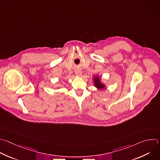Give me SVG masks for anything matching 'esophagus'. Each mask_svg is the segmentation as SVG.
Segmentation results:
<instances>
[{
  "label": "esophagus",
  "instance_id": "esophagus-1",
  "mask_svg": "<svg viewBox=\"0 0 160 160\" xmlns=\"http://www.w3.org/2000/svg\"><path fill=\"white\" fill-rule=\"evenodd\" d=\"M75 73L77 76H81L82 75V72L80 71H76Z\"/></svg>",
  "mask_w": 160,
  "mask_h": 160
}]
</instances>
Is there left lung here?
<instances>
[{"label":"left lung","mask_w":160,"mask_h":160,"mask_svg":"<svg viewBox=\"0 0 160 160\" xmlns=\"http://www.w3.org/2000/svg\"><path fill=\"white\" fill-rule=\"evenodd\" d=\"M93 83L95 86V87H97L98 89H103L105 88V85H103V83H102L100 82V79L99 78V77L98 76H95L93 77Z\"/></svg>","instance_id":"1"}]
</instances>
